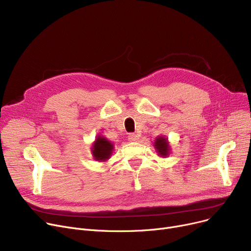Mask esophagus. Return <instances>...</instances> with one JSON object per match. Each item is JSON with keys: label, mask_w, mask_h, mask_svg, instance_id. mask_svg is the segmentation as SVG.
Masks as SVG:
<instances>
[{"label": "esophagus", "mask_w": 251, "mask_h": 251, "mask_svg": "<svg viewBox=\"0 0 251 251\" xmlns=\"http://www.w3.org/2000/svg\"><path fill=\"white\" fill-rule=\"evenodd\" d=\"M138 135L137 134H134V133H130L129 135H128V139H129V141H132V142H135V141H137L138 140Z\"/></svg>", "instance_id": "obj_1"}]
</instances>
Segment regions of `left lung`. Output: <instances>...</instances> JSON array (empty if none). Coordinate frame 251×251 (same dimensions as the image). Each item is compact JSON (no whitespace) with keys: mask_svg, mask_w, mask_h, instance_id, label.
<instances>
[{"mask_svg":"<svg viewBox=\"0 0 251 251\" xmlns=\"http://www.w3.org/2000/svg\"><path fill=\"white\" fill-rule=\"evenodd\" d=\"M153 147L157 152V155L161 157H167L171 153L169 140L165 136H157L153 142Z\"/></svg>","mask_w":251,"mask_h":251,"instance_id":"1","label":"left lung"}]
</instances>
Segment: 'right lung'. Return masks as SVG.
Returning <instances> with one entry per match:
<instances>
[{
    "label": "right lung",
    "mask_w": 251,
    "mask_h": 251,
    "mask_svg": "<svg viewBox=\"0 0 251 251\" xmlns=\"http://www.w3.org/2000/svg\"><path fill=\"white\" fill-rule=\"evenodd\" d=\"M114 144L107 137L98 135L91 146V154L98 162H107L112 156Z\"/></svg>",
    "instance_id": "right-lung-1"
}]
</instances>
